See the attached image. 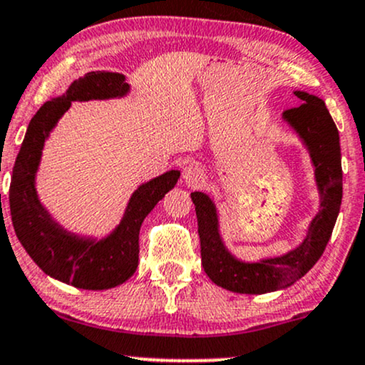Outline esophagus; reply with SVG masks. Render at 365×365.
Masks as SVG:
<instances>
[{
  "label": "esophagus",
  "mask_w": 365,
  "mask_h": 365,
  "mask_svg": "<svg viewBox=\"0 0 365 365\" xmlns=\"http://www.w3.org/2000/svg\"><path fill=\"white\" fill-rule=\"evenodd\" d=\"M205 173L199 163H190L183 170V180L188 187H197L204 182Z\"/></svg>",
  "instance_id": "esophagus-1"
}]
</instances>
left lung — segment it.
Returning a JSON list of instances; mask_svg holds the SVG:
<instances>
[{
    "instance_id": "1",
    "label": "left lung",
    "mask_w": 365,
    "mask_h": 365,
    "mask_svg": "<svg viewBox=\"0 0 365 365\" xmlns=\"http://www.w3.org/2000/svg\"><path fill=\"white\" fill-rule=\"evenodd\" d=\"M301 100L299 107L284 112L285 120L304 139L316 168V180L322 190V212L313 219L309 232L299 248L280 258L260 263H243L232 258L217 232V216L212 200L200 192H192L200 236V257L205 274L219 287L240 294H265L289 287L308 274L319 260L341 204V155L338 129L318 96L294 91Z\"/></svg>"
}]
</instances>
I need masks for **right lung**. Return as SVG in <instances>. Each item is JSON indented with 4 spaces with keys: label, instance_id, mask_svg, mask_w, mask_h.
I'll list each match as a JSON object with an SVG mask.
<instances>
[{
    "label": "right lung",
    "instance_id": "1",
    "mask_svg": "<svg viewBox=\"0 0 365 365\" xmlns=\"http://www.w3.org/2000/svg\"><path fill=\"white\" fill-rule=\"evenodd\" d=\"M129 90L124 76L93 71L74 81L64 96L49 100L30 120L13 166L10 212L16 238L47 275L80 289L102 291L125 282L138 269L139 230L144 217L175 187L178 171H168L140 185L127 205L120 226L107 240H81L61 230L42 209L34 180L43 140L71 102L120 96Z\"/></svg>",
    "mask_w": 365,
    "mask_h": 365
}]
</instances>
